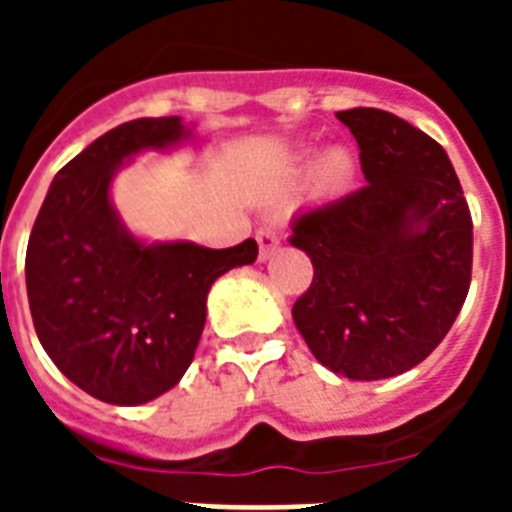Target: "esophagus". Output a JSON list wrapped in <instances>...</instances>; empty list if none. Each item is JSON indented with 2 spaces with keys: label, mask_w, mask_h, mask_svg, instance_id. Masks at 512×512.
Returning <instances> with one entry per match:
<instances>
[{
  "label": "esophagus",
  "mask_w": 512,
  "mask_h": 512,
  "mask_svg": "<svg viewBox=\"0 0 512 512\" xmlns=\"http://www.w3.org/2000/svg\"><path fill=\"white\" fill-rule=\"evenodd\" d=\"M256 241H259V261H269L279 251V238L271 230H259Z\"/></svg>",
  "instance_id": "34e87169"
}]
</instances>
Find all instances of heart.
<instances>
[{
  "label": "heart",
  "instance_id": "b5f03b06",
  "mask_svg": "<svg viewBox=\"0 0 512 512\" xmlns=\"http://www.w3.org/2000/svg\"><path fill=\"white\" fill-rule=\"evenodd\" d=\"M354 158L346 148H328L312 166V187L320 194H338L354 182Z\"/></svg>",
  "mask_w": 512,
  "mask_h": 512
}]
</instances>
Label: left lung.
<instances>
[{
    "label": "left lung",
    "mask_w": 512,
    "mask_h": 512,
    "mask_svg": "<svg viewBox=\"0 0 512 512\" xmlns=\"http://www.w3.org/2000/svg\"><path fill=\"white\" fill-rule=\"evenodd\" d=\"M366 187L295 217L315 277L292 318L312 356L348 379L397 377L443 341L472 279V215L431 135L374 107L336 112Z\"/></svg>",
    "instance_id": "1"
}]
</instances>
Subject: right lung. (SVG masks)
<instances>
[{"mask_svg": "<svg viewBox=\"0 0 512 512\" xmlns=\"http://www.w3.org/2000/svg\"><path fill=\"white\" fill-rule=\"evenodd\" d=\"M182 117H143L104 133L63 166L30 233L25 284L45 354L110 405H143L189 369L217 277L256 261L233 248L143 241L112 205V179L146 151L194 143Z\"/></svg>", "mask_w": 512, "mask_h": 512, "instance_id": "right-lung-1", "label": "right lung"}]
</instances>
